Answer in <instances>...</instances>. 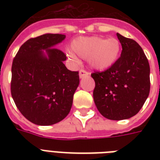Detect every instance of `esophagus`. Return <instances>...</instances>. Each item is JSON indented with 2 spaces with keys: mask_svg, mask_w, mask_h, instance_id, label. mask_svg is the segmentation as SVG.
<instances>
[{
  "mask_svg": "<svg viewBox=\"0 0 160 160\" xmlns=\"http://www.w3.org/2000/svg\"><path fill=\"white\" fill-rule=\"evenodd\" d=\"M79 75H80V78L81 79V78H84L85 77V76H88V75H89V73L85 70H80V72H79Z\"/></svg>",
  "mask_w": 160,
  "mask_h": 160,
  "instance_id": "1",
  "label": "esophagus"
}]
</instances>
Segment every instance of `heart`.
<instances>
[{
	"instance_id": "heart-1",
	"label": "heart",
	"mask_w": 160,
	"mask_h": 160,
	"mask_svg": "<svg viewBox=\"0 0 160 160\" xmlns=\"http://www.w3.org/2000/svg\"><path fill=\"white\" fill-rule=\"evenodd\" d=\"M71 51L67 55L71 60H76L75 54L86 59L89 66L94 70H106L112 67L119 59L120 43L116 38L104 39L100 36H80L70 44Z\"/></svg>"
}]
</instances>
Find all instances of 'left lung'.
<instances>
[{
  "mask_svg": "<svg viewBox=\"0 0 160 160\" xmlns=\"http://www.w3.org/2000/svg\"><path fill=\"white\" fill-rule=\"evenodd\" d=\"M122 46L120 57L112 67L91 76L95 82L94 101L103 116L112 120L131 118L149 96L150 68L136 41L117 33Z\"/></svg>",
  "mask_w": 160,
  "mask_h": 160,
  "instance_id": "8db88e82",
  "label": "left lung"
}]
</instances>
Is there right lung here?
<instances>
[{
    "instance_id": "right-lung-1",
    "label": "right lung",
    "mask_w": 160,
    "mask_h": 160,
    "mask_svg": "<svg viewBox=\"0 0 160 160\" xmlns=\"http://www.w3.org/2000/svg\"><path fill=\"white\" fill-rule=\"evenodd\" d=\"M61 34H44L21 46L11 67V91L14 102L29 121L51 125L70 113L73 95L80 84L78 71L64 65L66 56L55 46Z\"/></svg>"
}]
</instances>
